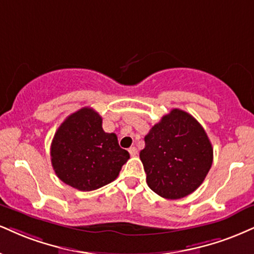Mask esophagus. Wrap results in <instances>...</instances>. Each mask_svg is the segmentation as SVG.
<instances>
[{"label": "esophagus", "mask_w": 254, "mask_h": 254, "mask_svg": "<svg viewBox=\"0 0 254 254\" xmlns=\"http://www.w3.org/2000/svg\"><path fill=\"white\" fill-rule=\"evenodd\" d=\"M129 152H130V155L131 156H136L137 155V148H135V146H131V148L129 149Z\"/></svg>", "instance_id": "esophagus-1"}]
</instances>
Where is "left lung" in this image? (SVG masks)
I'll use <instances>...</instances> for the list:
<instances>
[{
    "label": "left lung",
    "instance_id": "8db88e82",
    "mask_svg": "<svg viewBox=\"0 0 254 254\" xmlns=\"http://www.w3.org/2000/svg\"><path fill=\"white\" fill-rule=\"evenodd\" d=\"M139 152L149 188L164 198L191 194L213 163L212 143L193 116L173 109L151 127Z\"/></svg>",
    "mask_w": 254,
    "mask_h": 254
}]
</instances>
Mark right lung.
I'll return each instance as SVG.
<instances>
[{
    "label": "right lung",
    "instance_id": "add662e5",
    "mask_svg": "<svg viewBox=\"0 0 254 254\" xmlns=\"http://www.w3.org/2000/svg\"><path fill=\"white\" fill-rule=\"evenodd\" d=\"M103 119L91 108L69 115L51 145L54 172L63 182L82 191L98 189L117 179L130 158L116 133L103 130Z\"/></svg>",
    "mask_w": 254,
    "mask_h": 254
}]
</instances>
